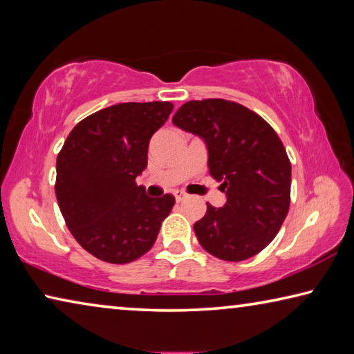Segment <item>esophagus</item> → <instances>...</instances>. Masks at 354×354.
I'll return each instance as SVG.
<instances>
[{
    "mask_svg": "<svg viewBox=\"0 0 354 354\" xmlns=\"http://www.w3.org/2000/svg\"><path fill=\"white\" fill-rule=\"evenodd\" d=\"M185 196H187V195H185L184 192H179V190H176V192H175V200H176V201H183V200H185Z\"/></svg>",
    "mask_w": 354,
    "mask_h": 354,
    "instance_id": "1",
    "label": "esophagus"
}]
</instances>
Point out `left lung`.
I'll return each mask as SVG.
<instances>
[{
    "label": "left lung",
    "mask_w": 354,
    "mask_h": 354,
    "mask_svg": "<svg viewBox=\"0 0 354 354\" xmlns=\"http://www.w3.org/2000/svg\"><path fill=\"white\" fill-rule=\"evenodd\" d=\"M171 122L205 140L209 173L226 194L223 207L207 203L194 225L200 245L230 262L257 254L290 206L292 167L278 134L248 107L220 98L189 101Z\"/></svg>",
    "instance_id": "8db88e82"
}]
</instances>
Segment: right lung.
<instances>
[{
	"label": "right lung",
	"instance_id": "right-lung-1",
	"mask_svg": "<svg viewBox=\"0 0 354 354\" xmlns=\"http://www.w3.org/2000/svg\"><path fill=\"white\" fill-rule=\"evenodd\" d=\"M173 111L169 101L120 103L81 120L56 162V198L76 242L111 263L153 247L175 198H151L136 178L147 169L151 136Z\"/></svg>",
	"mask_w": 354,
	"mask_h": 354
}]
</instances>
